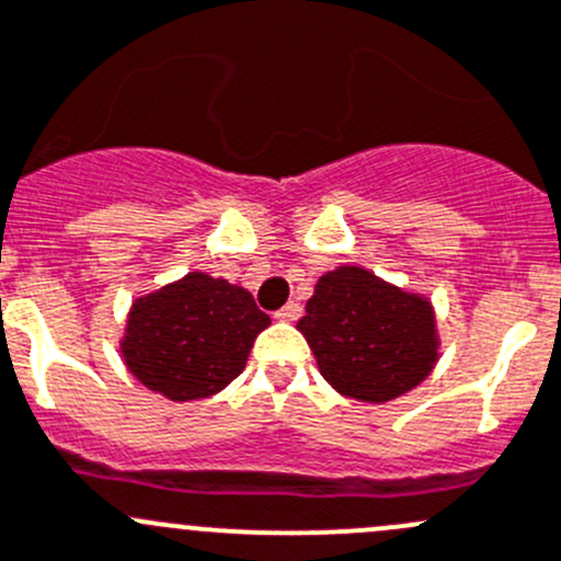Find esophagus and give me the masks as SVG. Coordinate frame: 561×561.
Segmentation results:
<instances>
[{
    "label": "esophagus",
    "instance_id": "34e87169",
    "mask_svg": "<svg viewBox=\"0 0 561 561\" xmlns=\"http://www.w3.org/2000/svg\"><path fill=\"white\" fill-rule=\"evenodd\" d=\"M301 318V304L298 301H287L285 307L276 312V320H285V323H293V320Z\"/></svg>",
    "mask_w": 561,
    "mask_h": 561
}]
</instances>
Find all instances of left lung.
<instances>
[{
	"label": "left lung",
	"instance_id": "obj_1",
	"mask_svg": "<svg viewBox=\"0 0 561 561\" xmlns=\"http://www.w3.org/2000/svg\"><path fill=\"white\" fill-rule=\"evenodd\" d=\"M296 329L331 389L375 405L416 389L442 356L431 298L351 263L320 276Z\"/></svg>",
	"mask_w": 561,
	"mask_h": 561
}]
</instances>
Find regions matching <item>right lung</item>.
Masks as SVG:
<instances>
[{"instance_id":"right-lung-1","label":"right lung","mask_w":561,"mask_h":561,"mask_svg":"<svg viewBox=\"0 0 561 561\" xmlns=\"http://www.w3.org/2000/svg\"><path fill=\"white\" fill-rule=\"evenodd\" d=\"M271 318L241 285L188 271L136 296L119 336V356L145 389L172 402L219 394L247 367Z\"/></svg>"}]
</instances>
